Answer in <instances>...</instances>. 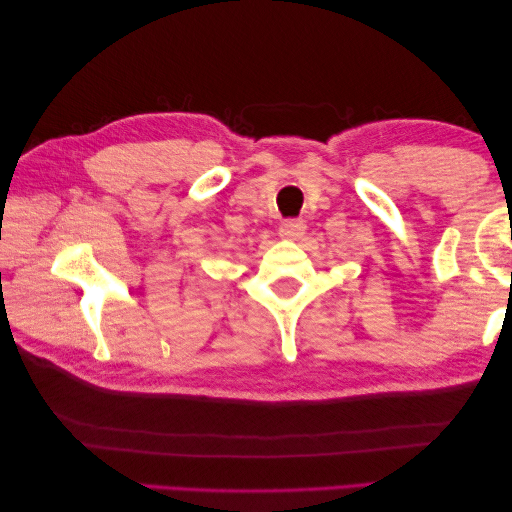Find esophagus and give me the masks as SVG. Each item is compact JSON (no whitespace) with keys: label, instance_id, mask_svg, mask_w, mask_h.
<instances>
[{"label":"esophagus","instance_id":"34e87169","mask_svg":"<svg viewBox=\"0 0 512 512\" xmlns=\"http://www.w3.org/2000/svg\"><path fill=\"white\" fill-rule=\"evenodd\" d=\"M303 231H306V224H303L301 220H286L279 226V237L299 239L303 235Z\"/></svg>","mask_w":512,"mask_h":512}]
</instances>
